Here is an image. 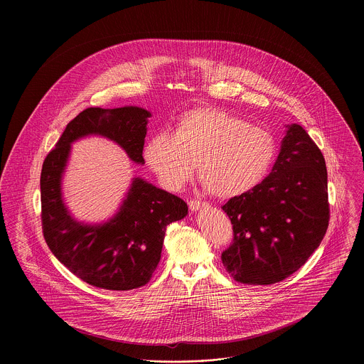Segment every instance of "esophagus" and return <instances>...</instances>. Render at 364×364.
<instances>
[{"label": "esophagus", "mask_w": 364, "mask_h": 364, "mask_svg": "<svg viewBox=\"0 0 364 364\" xmlns=\"http://www.w3.org/2000/svg\"><path fill=\"white\" fill-rule=\"evenodd\" d=\"M208 203L200 202V200H191V202H189V208H191L192 211H199L200 208H208Z\"/></svg>", "instance_id": "1"}]
</instances>
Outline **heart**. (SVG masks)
Returning <instances> with one entry per match:
<instances>
[{
    "mask_svg": "<svg viewBox=\"0 0 364 364\" xmlns=\"http://www.w3.org/2000/svg\"><path fill=\"white\" fill-rule=\"evenodd\" d=\"M276 156L272 134L217 107H195L178 116L172 134L159 132L144 147L158 181L179 189L193 173L217 198L252 191L267 175Z\"/></svg>",
    "mask_w": 364,
    "mask_h": 364,
    "instance_id": "obj_1",
    "label": "heart"
}]
</instances>
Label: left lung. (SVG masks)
Wrapping results in <instances>:
<instances>
[{"label":"left lung","mask_w":364,"mask_h":364,"mask_svg":"<svg viewBox=\"0 0 364 364\" xmlns=\"http://www.w3.org/2000/svg\"><path fill=\"white\" fill-rule=\"evenodd\" d=\"M286 129L272 172L221 208L234 231V242L221 260L232 279L244 284H273L293 274L328 228L323 156L300 124Z\"/></svg>","instance_id":"1"}]
</instances>
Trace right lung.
I'll return each mask as SVG.
<instances>
[{
	"instance_id": "1",
	"label": "right lung",
	"mask_w": 364,
	"mask_h": 364,
	"mask_svg": "<svg viewBox=\"0 0 364 364\" xmlns=\"http://www.w3.org/2000/svg\"><path fill=\"white\" fill-rule=\"evenodd\" d=\"M151 113L139 106L88 107L65 127L42 168V225L45 240L70 272L106 290H132L147 284L161 259L166 225L188 214L178 196L136 176L117 208L102 223L77 220L63 198V176L71 144L100 136L113 141L143 165V147Z\"/></svg>"
}]
</instances>
